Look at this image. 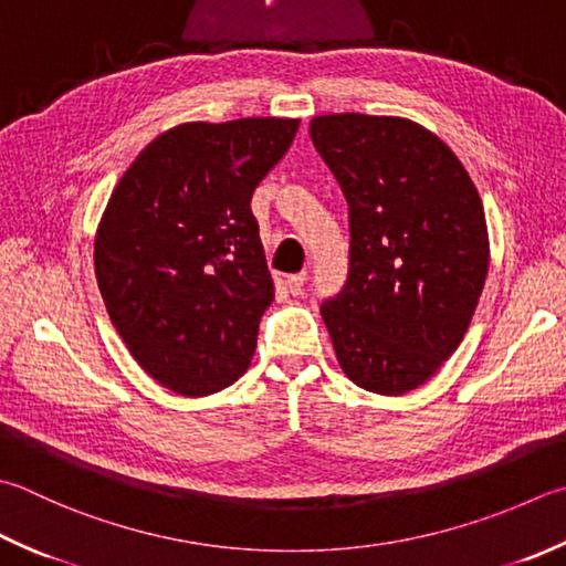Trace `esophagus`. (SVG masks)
Masks as SVG:
<instances>
[{"mask_svg": "<svg viewBox=\"0 0 566 566\" xmlns=\"http://www.w3.org/2000/svg\"><path fill=\"white\" fill-rule=\"evenodd\" d=\"M287 291H291L293 295H301L303 293V283H305V273H293L287 275Z\"/></svg>", "mask_w": 566, "mask_h": 566, "instance_id": "obj_1", "label": "esophagus"}]
</instances>
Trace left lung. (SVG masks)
<instances>
[{
    "label": "left lung",
    "mask_w": 566,
    "mask_h": 566,
    "mask_svg": "<svg viewBox=\"0 0 566 566\" xmlns=\"http://www.w3.org/2000/svg\"><path fill=\"white\" fill-rule=\"evenodd\" d=\"M311 137L349 205V281L323 305L339 367L399 397L461 345L483 293L490 241L481 195L439 135L399 115L333 113Z\"/></svg>",
    "instance_id": "obj_1"
}]
</instances>
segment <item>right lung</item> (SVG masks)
<instances>
[{
	"label": "right lung",
	"mask_w": 566,
	"mask_h": 566,
	"mask_svg": "<svg viewBox=\"0 0 566 566\" xmlns=\"http://www.w3.org/2000/svg\"><path fill=\"white\" fill-rule=\"evenodd\" d=\"M297 127V117L169 127L105 205L93 243L105 311L169 391L207 397L251 365L275 293L251 195Z\"/></svg>",
	"instance_id": "right-lung-1"
}]
</instances>
